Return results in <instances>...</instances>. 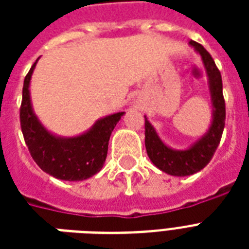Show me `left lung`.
I'll use <instances>...</instances> for the list:
<instances>
[{"instance_id": "left-lung-1", "label": "left lung", "mask_w": 249, "mask_h": 249, "mask_svg": "<svg viewBox=\"0 0 249 249\" xmlns=\"http://www.w3.org/2000/svg\"><path fill=\"white\" fill-rule=\"evenodd\" d=\"M197 54H200L201 62L208 77L209 94L212 102V121L204 136L186 150H174L160 140L155 128L144 116V144L146 151L154 165L158 166L170 176L185 177L197 173L211 161L214 155L225 128V101L222 95V79L214 60L200 44L195 41L189 42Z\"/></svg>"}]
</instances>
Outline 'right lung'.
Segmentation results:
<instances>
[{
  "label": "right lung",
  "instance_id": "right-lung-1",
  "mask_svg": "<svg viewBox=\"0 0 249 249\" xmlns=\"http://www.w3.org/2000/svg\"><path fill=\"white\" fill-rule=\"evenodd\" d=\"M37 60L25 76L23 85L20 126L25 144L37 165L53 177L63 181L88 179L102 169L107 158L111 133L125 112L102 117L79 136L53 134L41 124L31 102L29 85Z\"/></svg>",
  "mask_w": 249,
  "mask_h": 249
}]
</instances>
